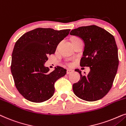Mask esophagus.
Returning a JSON list of instances; mask_svg holds the SVG:
<instances>
[{"label":"esophagus","instance_id":"1","mask_svg":"<svg viewBox=\"0 0 126 126\" xmlns=\"http://www.w3.org/2000/svg\"><path fill=\"white\" fill-rule=\"evenodd\" d=\"M73 70H70V69H68L67 71V74H70L73 73Z\"/></svg>","mask_w":126,"mask_h":126}]
</instances>
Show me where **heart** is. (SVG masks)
I'll return each instance as SVG.
<instances>
[{
  "label": "heart",
  "mask_w": 126,
  "mask_h": 126,
  "mask_svg": "<svg viewBox=\"0 0 126 126\" xmlns=\"http://www.w3.org/2000/svg\"><path fill=\"white\" fill-rule=\"evenodd\" d=\"M77 38H74V39H77ZM70 63H68V65H70Z\"/></svg>",
  "instance_id": "1"
}]
</instances>
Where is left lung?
Returning <instances> with one entry per match:
<instances>
[{"label":"left lung","mask_w":126,"mask_h":126,"mask_svg":"<svg viewBox=\"0 0 126 126\" xmlns=\"http://www.w3.org/2000/svg\"><path fill=\"white\" fill-rule=\"evenodd\" d=\"M71 35L79 37L85 43L81 67H89L87 76L79 69L80 79L74 83L73 92L80 99L94 101L103 98L112 88L119 66L118 50L115 38L96 26H81L72 30Z\"/></svg>","instance_id":"obj_1"}]
</instances>
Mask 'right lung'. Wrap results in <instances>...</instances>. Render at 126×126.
<instances>
[{
  "label": "right lung",
  "mask_w": 126,
  "mask_h": 126,
  "mask_svg": "<svg viewBox=\"0 0 126 126\" xmlns=\"http://www.w3.org/2000/svg\"><path fill=\"white\" fill-rule=\"evenodd\" d=\"M70 31L39 28L25 33L16 41L12 53L11 71L16 88L26 100L42 103L53 95L55 82L64 76L67 70L57 66L50 72L44 64Z\"/></svg>",
  "instance_id": "add662e5"
}]
</instances>
